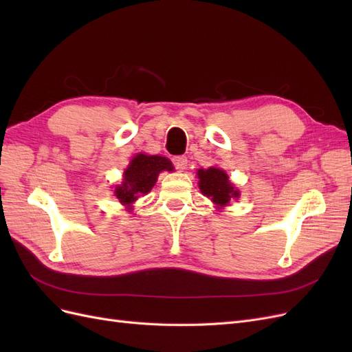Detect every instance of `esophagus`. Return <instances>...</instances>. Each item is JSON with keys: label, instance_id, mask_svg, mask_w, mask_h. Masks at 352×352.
Segmentation results:
<instances>
[{"label": "esophagus", "instance_id": "1", "mask_svg": "<svg viewBox=\"0 0 352 352\" xmlns=\"http://www.w3.org/2000/svg\"><path fill=\"white\" fill-rule=\"evenodd\" d=\"M173 162V166L176 170H179V172H184V170L188 166V158L185 155H177V157H173L172 158Z\"/></svg>", "mask_w": 352, "mask_h": 352}]
</instances>
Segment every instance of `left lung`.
I'll return each mask as SVG.
<instances>
[{
	"instance_id": "obj_1",
	"label": "left lung",
	"mask_w": 352,
	"mask_h": 352,
	"mask_svg": "<svg viewBox=\"0 0 352 352\" xmlns=\"http://www.w3.org/2000/svg\"><path fill=\"white\" fill-rule=\"evenodd\" d=\"M198 177L201 192L211 198V201L217 206H226L232 198L239 197V190L233 188L228 175L220 168H199Z\"/></svg>"
}]
</instances>
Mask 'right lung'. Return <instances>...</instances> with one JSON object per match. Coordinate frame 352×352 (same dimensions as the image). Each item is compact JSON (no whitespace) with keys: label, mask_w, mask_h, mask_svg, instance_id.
Wrapping results in <instances>:
<instances>
[{"label":"right lung","mask_w":352,"mask_h":352,"mask_svg":"<svg viewBox=\"0 0 352 352\" xmlns=\"http://www.w3.org/2000/svg\"><path fill=\"white\" fill-rule=\"evenodd\" d=\"M162 170H173L168 158L160 155H145L138 154L123 173V184L117 186L114 194L122 204L132 207V202L138 197L145 195L153 189L158 173Z\"/></svg>","instance_id":"1"}]
</instances>
